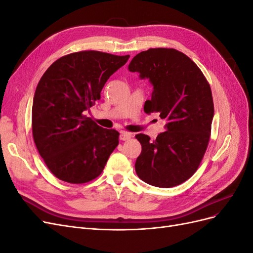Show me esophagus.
Listing matches in <instances>:
<instances>
[{"label": "esophagus", "instance_id": "34e87169", "mask_svg": "<svg viewBox=\"0 0 253 253\" xmlns=\"http://www.w3.org/2000/svg\"><path fill=\"white\" fill-rule=\"evenodd\" d=\"M132 137V134L131 133H127V132H121L120 133V140H122V141H126V140H128L129 138H131Z\"/></svg>", "mask_w": 253, "mask_h": 253}]
</instances>
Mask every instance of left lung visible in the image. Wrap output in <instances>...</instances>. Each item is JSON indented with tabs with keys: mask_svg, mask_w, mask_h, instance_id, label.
I'll return each mask as SVG.
<instances>
[{
	"mask_svg": "<svg viewBox=\"0 0 253 253\" xmlns=\"http://www.w3.org/2000/svg\"><path fill=\"white\" fill-rule=\"evenodd\" d=\"M129 72L153 85L147 114L159 113L167 131L155 140L137 134L141 153L136 159L138 177L151 186L171 188L192 176L208 147L214 105L210 84L185 53L174 48H150L136 55Z\"/></svg>",
	"mask_w": 253,
	"mask_h": 253,
	"instance_id": "8db88e82",
	"label": "left lung"
}]
</instances>
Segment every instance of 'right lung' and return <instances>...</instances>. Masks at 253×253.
Segmentation results:
<instances>
[{
  "instance_id": "obj_1",
  "label": "right lung",
  "mask_w": 253,
  "mask_h": 253,
  "mask_svg": "<svg viewBox=\"0 0 253 253\" xmlns=\"http://www.w3.org/2000/svg\"><path fill=\"white\" fill-rule=\"evenodd\" d=\"M129 56L97 50L73 52L55 61L35 91L32 126L39 154L57 178L84 183L101 174L119 143L116 129L87 117L105 82Z\"/></svg>"
}]
</instances>
